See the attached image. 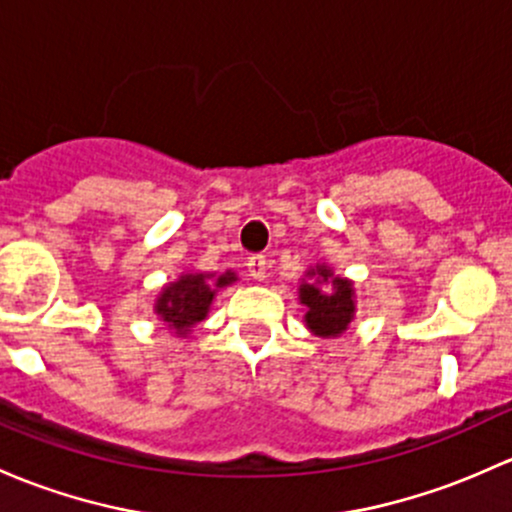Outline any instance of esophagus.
Masks as SVG:
<instances>
[{"label":"esophagus","instance_id":"34e87169","mask_svg":"<svg viewBox=\"0 0 512 512\" xmlns=\"http://www.w3.org/2000/svg\"><path fill=\"white\" fill-rule=\"evenodd\" d=\"M247 272H250L252 279L262 282V279L267 277V257L265 255L247 257Z\"/></svg>","mask_w":512,"mask_h":512}]
</instances>
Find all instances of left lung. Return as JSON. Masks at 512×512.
<instances>
[{"label":"left lung","mask_w":512,"mask_h":512,"mask_svg":"<svg viewBox=\"0 0 512 512\" xmlns=\"http://www.w3.org/2000/svg\"><path fill=\"white\" fill-rule=\"evenodd\" d=\"M309 274H319V279H324V282L331 279V270H326V267H316V272ZM299 297L301 304L309 309L306 311V324L319 336H338L351 324L355 311L353 284L346 279H333L331 294L321 292V287H316V284H301Z\"/></svg>","instance_id":"obj_1"}]
</instances>
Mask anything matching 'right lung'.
Returning a JSON list of instances; mask_svg holds the SVG:
<instances>
[{"label":"right lung","mask_w":512,"mask_h":512,"mask_svg":"<svg viewBox=\"0 0 512 512\" xmlns=\"http://www.w3.org/2000/svg\"><path fill=\"white\" fill-rule=\"evenodd\" d=\"M235 282L233 272H225L211 282L206 274H184L179 282L169 284L157 301V314L161 319L169 321V326L176 328V333L191 331L198 321L206 319L208 306L215 297V287Z\"/></svg>","instance_id":"1"}]
</instances>
